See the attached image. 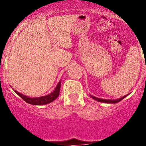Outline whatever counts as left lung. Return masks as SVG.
Returning <instances> with one entry per match:
<instances>
[{
    "mask_svg": "<svg viewBox=\"0 0 146 146\" xmlns=\"http://www.w3.org/2000/svg\"><path fill=\"white\" fill-rule=\"evenodd\" d=\"M126 96H123V97L120 98H118V99H116V100H108V99H102V98H96L95 96H92V98H93V99L96 100L98 102H104V103H113V104H115V103H117V102H120L121 100H123Z\"/></svg>",
    "mask_w": 146,
    "mask_h": 146,
    "instance_id": "8db88e82",
    "label": "left lung"
}]
</instances>
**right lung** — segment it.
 I'll list each match as a JSON object with an SVG mask.
<instances>
[{
	"instance_id": "1",
	"label": "right lung",
	"mask_w": 146,
	"mask_h": 146,
	"mask_svg": "<svg viewBox=\"0 0 146 146\" xmlns=\"http://www.w3.org/2000/svg\"><path fill=\"white\" fill-rule=\"evenodd\" d=\"M60 83H61V82L60 81L54 90L51 93L48 95V96H42V97L29 98L28 96H26L23 95V94L19 93V92L16 91V90L14 92L19 97H21L25 102L29 103V104H33V105H42V104H47L48 103H50L58 97L60 94Z\"/></svg>"
}]
</instances>
